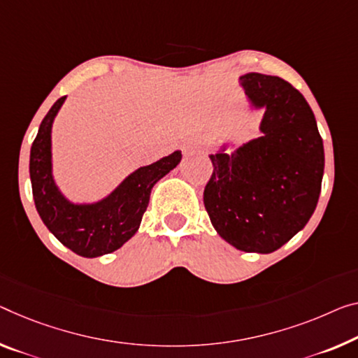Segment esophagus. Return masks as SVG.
Here are the masks:
<instances>
[{"label": "esophagus", "mask_w": 358, "mask_h": 358, "mask_svg": "<svg viewBox=\"0 0 358 358\" xmlns=\"http://www.w3.org/2000/svg\"><path fill=\"white\" fill-rule=\"evenodd\" d=\"M205 150V145L201 144V142H196V144H187L184 145V153L185 155H189V153H194V152H203Z\"/></svg>", "instance_id": "obj_1"}]
</instances>
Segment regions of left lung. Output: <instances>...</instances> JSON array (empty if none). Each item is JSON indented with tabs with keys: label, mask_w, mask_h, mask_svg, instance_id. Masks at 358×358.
<instances>
[{
	"label": "left lung",
	"mask_w": 358,
	"mask_h": 358,
	"mask_svg": "<svg viewBox=\"0 0 358 358\" xmlns=\"http://www.w3.org/2000/svg\"><path fill=\"white\" fill-rule=\"evenodd\" d=\"M240 85L264 110L262 136L210 155L203 201L213 227L246 252H272L306 227L322 190L325 153L304 96L278 76L246 73Z\"/></svg>",
	"instance_id": "left-lung-1"
}]
</instances>
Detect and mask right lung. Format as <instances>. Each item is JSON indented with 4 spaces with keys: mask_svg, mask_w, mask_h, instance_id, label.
I'll list each match as a JSON object with an SVG mask.
<instances>
[{
    "mask_svg": "<svg viewBox=\"0 0 358 358\" xmlns=\"http://www.w3.org/2000/svg\"><path fill=\"white\" fill-rule=\"evenodd\" d=\"M64 102L65 96L51 107L31 144L33 200L41 221L64 246L83 257L108 255L122 248L137 232L153 185L178 166L182 153L176 150L162 160L136 169L101 201L71 203L52 178L51 129Z\"/></svg>",
    "mask_w": 358,
    "mask_h": 358,
    "instance_id": "right-lung-1",
    "label": "right lung"
}]
</instances>
